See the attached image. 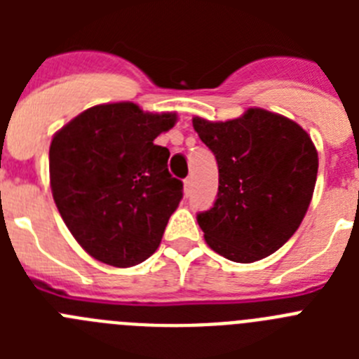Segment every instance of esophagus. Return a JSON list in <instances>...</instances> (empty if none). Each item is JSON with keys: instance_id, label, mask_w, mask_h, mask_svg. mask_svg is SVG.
<instances>
[{"instance_id": "obj_1", "label": "esophagus", "mask_w": 359, "mask_h": 359, "mask_svg": "<svg viewBox=\"0 0 359 359\" xmlns=\"http://www.w3.org/2000/svg\"><path fill=\"white\" fill-rule=\"evenodd\" d=\"M192 183H194L192 176H189V177H185V180H183V189H185V196H189L190 189H192Z\"/></svg>"}]
</instances>
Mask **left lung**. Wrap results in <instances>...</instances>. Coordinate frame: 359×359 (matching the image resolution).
<instances>
[{"label": "left lung", "mask_w": 359, "mask_h": 359, "mask_svg": "<svg viewBox=\"0 0 359 359\" xmlns=\"http://www.w3.org/2000/svg\"><path fill=\"white\" fill-rule=\"evenodd\" d=\"M192 126L219 169L214 207L198 214L207 244L244 264L275 253L298 230L313 198L318 152L309 135L261 107L228 122L196 116Z\"/></svg>", "instance_id": "left-lung-1"}]
</instances>
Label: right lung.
<instances>
[{
  "label": "right lung",
  "mask_w": 359,
  "mask_h": 359,
  "mask_svg": "<svg viewBox=\"0 0 359 359\" xmlns=\"http://www.w3.org/2000/svg\"><path fill=\"white\" fill-rule=\"evenodd\" d=\"M176 113H144L133 102L100 104L57 131L50 145L53 201L72 236L104 264L129 268L156 252L183 183L154 138Z\"/></svg>",
  "instance_id": "add662e5"
}]
</instances>
